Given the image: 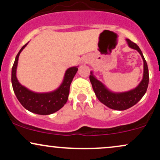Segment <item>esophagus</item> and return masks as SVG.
Segmentation results:
<instances>
[{
    "label": "esophagus",
    "mask_w": 160,
    "mask_h": 160,
    "mask_svg": "<svg viewBox=\"0 0 160 160\" xmlns=\"http://www.w3.org/2000/svg\"><path fill=\"white\" fill-rule=\"evenodd\" d=\"M87 62H88V61H87V60H86V59H83V60H82V63H83V64L87 63Z\"/></svg>",
    "instance_id": "esophagus-1"
}]
</instances>
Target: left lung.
<instances>
[{"mask_svg":"<svg viewBox=\"0 0 160 160\" xmlns=\"http://www.w3.org/2000/svg\"><path fill=\"white\" fill-rule=\"evenodd\" d=\"M126 40L130 48L135 49L140 53L144 62L143 78L138 86H136L135 89L124 92H113L110 91L102 82L97 80L96 78L93 75L92 71H91V74L89 76V80L92 86V89L98 100L107 107L113 110H117V111H124L137 104L146 93L148 82H149L148 64L143 56L142 52L136 43H133L128 39H126Z\"/></svg>","mask_w":160,"mask_h":160,"instance_id":"obj_1","label":"left lung"}]
</instances>
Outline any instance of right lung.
<instances>
[{"instance_id": "add662e5", "label": "right lung", "mask_w": 160, "mask_h": 160, "mask_svg": "<svg viewBox=\"0 0 160 160\" xmlns=\"http://www.w3.org/2000/svg\"><path fill=\"white\" fill-rule=\"evenodd\" d=\"M24 45L16 57L12 68V86L16 98L25 109L40 115H49L58 111L65 105L68 98L70 86L74 78L78 66L69 68L65 71L63 81L56 90L49 92H34L22 85L16 78V68L19 56L27 44Z\"/></svg>"}]
</instances>
